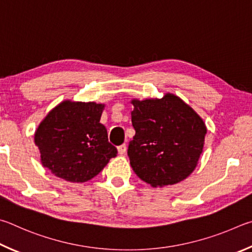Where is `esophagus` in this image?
<instances>
[{
  "mask_svg": "<svg viewBox=\"0 0 252 252\" xmlns=\"http://www.w3.org/2000/svg\"><path fill=\"white\" fill-rule=\"evenodd\" d=\"M117 151H118V154H119V155H124V154H125V153H126V151H127L126 145H125V144H123V145H121V146H118V147H117Z\"/></svg>",
  "mask_w": 252,
  "mask_h": 252,
  "instance_id": "34e87169",
  "label": "esophagus"
}]
</instances>
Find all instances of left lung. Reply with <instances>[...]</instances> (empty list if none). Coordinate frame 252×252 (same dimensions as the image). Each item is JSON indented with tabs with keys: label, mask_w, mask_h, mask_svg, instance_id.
Wrapping results in <instances>:
<instances>
[{
	"label": "left lung",
	"mask_w": 252,
	"mask_h": 252,
	"mask_svg": "<svg viewBox=\"0 0 252 252\" xmlns=\"http://www.w3.org/2000/svg\"><path fill=\"white\" fill-rule=\"evenodd\" d=\"M131 104L136 134L127 154L135 174L153 187L186 179L204 148L207 128L202 118L169 93L159 99H133Z\"/></svg>",
	"instance_id": "1"
}]
</instances>
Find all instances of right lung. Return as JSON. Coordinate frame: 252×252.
Segmentation results:
<instances>
[{
  "label": "right lung",
  "mask_w": 252,
  "mask_h": 252,
  "mask_svg": "<svg viewBox=\"0 0 252 252\" xmlns=\"http://www.w3.org/2000/svg\"><path fill=\"white\" fill-rule=\"evenodd\" d=\"M105 105L64 100L53 108L34 135L41 162L56 177L85 183L98 175L117 149L100 124Z\"/></svg>",
  "instance_id": "obj_1"
}]
</instances>
